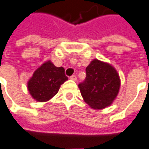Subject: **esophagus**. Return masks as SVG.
<instances>
[{"label": "esophagus", "instance_id": "34e87169", "mask_svg": "<svg viewBox=\"0 0 149 149\" xmlns=\"http://www.w3.org/2000/svg\"><path fill=\"white\" fill-rule=\"evenodd\" d=\"M70 79L71 80H72V81H77V76L76 75H72V76H71L70 77Z\"/></svg>", "mask_w": 149, "mask_h": 149}]
</instances>
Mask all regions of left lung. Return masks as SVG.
<instances>
[{
	"instance_id": "left-lung-1",
	"label": "left lung",
	"mask_w": 149,
	"mask_h": 149,
	"mask_svg": "<svg viewBox=\"0 0 149 149\" xmlns=\"http://www.w3.org/2000/svg\"><path fill=\"white\" fill-rule=\"evenodd\" d=\"M78 87L90 107L102 109L111 105L118 93L119 76L111 65L95 59L86 68V78Z\"/></svg>"
}]
</instances>
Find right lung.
Instances as JSON below:
<instances>
[{
    "label": "right lung",
    "mask_w": 149,
    "mask_h": 149,
    "mask_svg": "<svg viewBox=\"0 0 149 149\" xmlns=\"http://www.w3.org/2000/svg\"><path fill=\"white\" fill-rule=\"evenodd\" d=\"M68 79L64 68H56L48 61L34 72L28 81V90L34 99L47 102L58 93L61 85Z\"/></svg>",
    "instance_id": "obj_1"
}]
</instances>
